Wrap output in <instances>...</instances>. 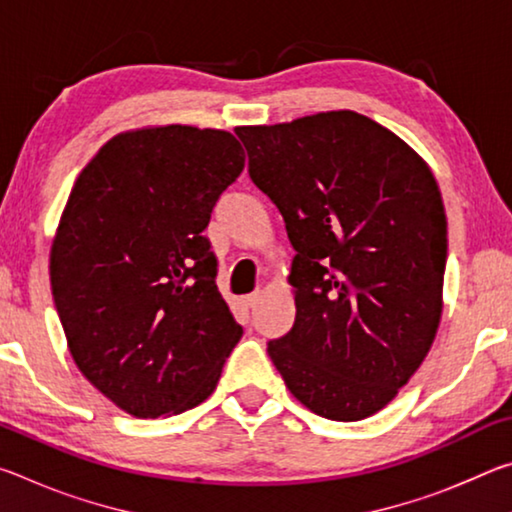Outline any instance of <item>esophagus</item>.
<instances>
[{
	"label": "esophagus",
	"instance_id": "34e87169",
	"mask_svg": "<svg viewBox=\"0 0 512 512\" xmlns=\"http://www.w3.org/2000/svg\"><path fill=\"white\" fill-rule=\"evenodd\" d=\"M257 302H259V293L255 291V293H250V296H246L244 298V305L248 307V309H253L255 305H257Z\"/></svg>",
	"mask_w": 512,
	"mask_h": 512
}]
</instances>
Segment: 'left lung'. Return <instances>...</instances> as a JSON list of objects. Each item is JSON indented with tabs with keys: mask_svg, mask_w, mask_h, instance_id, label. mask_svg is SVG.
<instances>
[{
	"mask_svg": "<svg viewBox=\"0 0 512 512\" xmlns=\"http://www.w3.org/2000/svg\"><path fill=\"white\" fill-rule=\"evenodd\" d=\"M237 135L296 250V323L268 341V357L309 411L368 418L438 332L447 219L436 178L409 144L352 110Z\"/></svg>",
	"mask_w": 512,
	"mask_h": 512,
	"instance_id": "1",
	"label": "left lung"
}]
</instances>
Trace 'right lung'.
<instances>
[{"label": "right lung", "mask_w": 512, "mask_h": 512, "mask_svg": "<svg viewBox=\"0 0 512 512\" xmlns=\"http://www.w3.org/2000/svg\"><path fill=\"white\" fill-rule=\"evenodd\" d=\"M228 131L158 126L103 144L72 187L49 275L69 352L135 418L194 409L244 329L203 230L244 171Z\"/></svg>", "instance_id": "add662e5"}]
</instances>
